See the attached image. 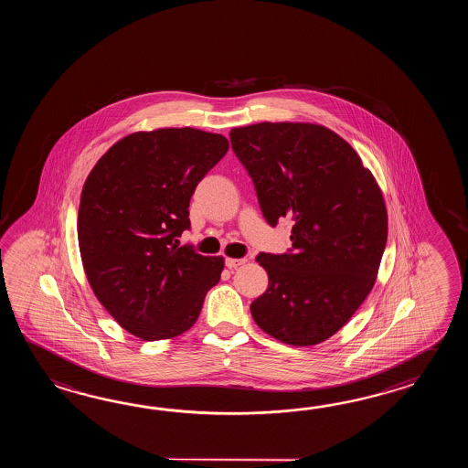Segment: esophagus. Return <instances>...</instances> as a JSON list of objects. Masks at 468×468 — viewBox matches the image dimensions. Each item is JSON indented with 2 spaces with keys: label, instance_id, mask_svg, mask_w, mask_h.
Returning <instances> with one entry per match:
<instances>
[{
  "label": "esophagus",
  "instance_id": "1",
  "mask_svg": "<svg viewBox=\"0 0 468 468\" xmlns=\"http://www.w3.org/2000/svg\"><path fill=\"white\" fill-rule=\"evenodd\" d=\"M246 261H248V259L228 258L226 259V266L229 269H236L239 268V266H242V264H246Z\"/></svg>",
  "mask_w": 468,
  "mask_h": 468
}]
</instances>
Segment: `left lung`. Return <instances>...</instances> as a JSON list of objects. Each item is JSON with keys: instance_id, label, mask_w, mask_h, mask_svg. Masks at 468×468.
I'll return each mask as SVG.
<instances>
[{"instance_id": "obj_1", "label": "left lung", "mask_w": 468, "mask_h": 468, "mask_svg": "<svg viewBox=\"0 0 468 468\" xmlns=\"http://www.w3.org/2000/svg\"><path fill=\"white\" fill-rule=\"evenodd\" d=\"M229 137L269 224L294 222L288 254L258 256L269 286L250 314L281 343H323L375 286L388 238L383 192L348 142L318 123L262 122Z\"/></svg>"}]
</instances>
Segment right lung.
<instances>
[{
  "mask_svg": "<svg viewBox=\"0 0 468 468\" xmlns=\"http://www.w3.org/2000/svg\"><path fill=\"white\" fill-rule=\"evenodd\" d=\"M229 149L204 130L135 132L113 144L83 184L79 246L85 274L110 316L144 341L194 326L224 258L179 246L200 180Z\"/></svg>",
  "mask_w": 468,
  "mask_h": 468,
  "instance_id": "1",
  "label": "right lung"
}]
</instances>
